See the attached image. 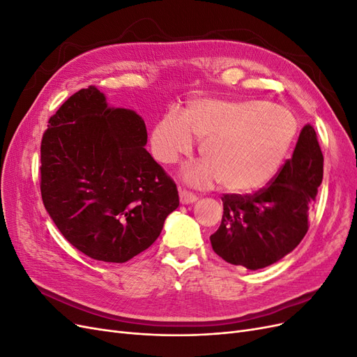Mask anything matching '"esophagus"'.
<instances>
[{"label":"esophagus","mask_w":357,"mask_h":357,"mask_svg":"<svg viewBox=\"0 0 357 357\" xmlns=\"http://www.w3.org/2000/svg\"><path fill=\"white\" fill-rule=\"evenodd\" d=\"M178 195H180V202L181 204H192V202H195L198 199L195 193H192V192L185 190V189H180Z\"/></svg>","instance_id":"34e87169"}]
</instances>
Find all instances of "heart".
<instances>
[{
  "label": "heart",
  "mask_w": 357,
  "mask_h": 357,
  "mask_svg": "<svg viewBox=\"0 0 357 357\" xmlns=\"http://www.w3.org/2000/svg\"><path fill=\"white\" fill-rule=\"evenodd\" d=\"M294 114L264 101H192L181 114L168 112L155 125L150 144L164 165H174L201 139L202 160L183 169L192 186L220 181L225 190L250 193L282 167L296 135Z\"/></svg>",
  "instance_id": "obj_1"
}]
</instances>
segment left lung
Masks as SVG:
<instances>
[{"label":"left lung","instance_id":"1","mask_svg":"<svg viewBox=\"0 0 357 357\" xmlns=\"http://www.w3.org/2000/svg\"><path fill=\"white\" fill-rule=\"evenodd\" d=\"M321 178L317 135L305 125L294 155L266 188L250 195H223L222 223L210 236L214 253L252 271L278 262L305 236Z\"/></svg>","mask_w":357,"mask_h":357}]
</instances>
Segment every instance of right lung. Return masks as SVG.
Returning a JSON list of instances; mask_svg holds the SVG:
<instances>
[{"label":"right lung","mask_w":357,"mask_h":357,"mask_svg":"<svg viewBox=\"0 0 357 357\" xmlns=\"http://www.w3.org/2000/svg\"><path fill=\"white\" fill-rule=\"evenodd\" d=\"M146 143L142 116L109 107L95 86L71 95L49 119L41 139L43 204L86 256L129 261L156 241L178 207L176 183Z\"/></svg>","instance_id":"obj_1"}]
</instances>
